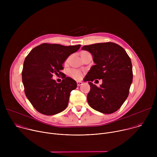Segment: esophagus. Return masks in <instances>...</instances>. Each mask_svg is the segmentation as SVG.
I'll return each instance as SVG.
<instances>
[{
  "instance_id": "obj_1",
  "label": "esophagus",
  "mask_w": 157,
  "mask_h": 157,
  "mask_svg": "<svg viewBox=\"0 0 157 157\" xmlns=\"http://www.w3.org/2000/svg\"><path fill=\"white\" fill-rule=\"evenodd\" d=\"M76 83H77V86H80L82 84V82H81V81H77Z\"/></svg>"
}]
</instances>
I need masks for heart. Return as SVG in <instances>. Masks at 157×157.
Returning a JSON list of instances; mask_svg holds the SVG:
<instances>
[{
    "instance_id": "1",
    "label": "heart",
    "mask_w": 157,
    "mask_h": 157,
    "mask_svg": "<svg viewBox=\"0 0 157 157\" xmlns=\"http://www.w3.org/2000/svg\"><path fill=\"white\" fill-rule=\"evenodd\" d=\"M82 52V53H83ZM69 58L70 57L67 58L64 61V64H67L69 61ZM68 75L70 76H71V78H73V79H79V78H81V76H82V72L80 70H76V69H71L68 71Z\"/></svg>"
}]
</instances>
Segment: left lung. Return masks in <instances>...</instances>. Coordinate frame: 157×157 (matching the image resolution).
I'll return each instance as SVG.
<instances>
[{"label": "left lung", "mask_w": 157, "mask_h": 157, "mask_svg": "<svg viewBox=\"0 0 157 157\" xmlns=\"http://www.w3.org/2000/svg\"><path fill=\"white\" fill-rule=\"evenodd\" d=\"M82 50L90 52L95 63L85 78L91 81L87 96L89 105L104 114L115 113L129 94L133 79L130 57L122 47L113 42L84 45ZM96 78L103 79L99 87L92 82Z\"/></svg>", "instance_id": "8db88e82"}]
</instances>
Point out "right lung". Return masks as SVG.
Returning a JSON list of instances; mask_svg holds the SVG:
<instances>
[{"instance_id": "1", "label": "right lung", "mask_w": 157, "mask_h": 157, "mask_svg": "<svg viewBox=\"0 0 157 157\" xmlns=\"http://www.w3.org/2000/svg\"><path fill=\"white\" fill-rule=\"evenodd\" d=\"M81 44L64 46L44 43L34 48L27 56L22 70L25 94L40 113L52 116L64 110L68 104L71 92L77 87L76 81L61 72L63 63ZM62 75L60 83L51 78Z\"/></svg>"}]
</instances>
